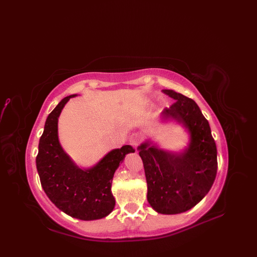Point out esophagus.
<instances>
[{"instance_id":"obj_1","label":"esophagus","mask_w":257,"mask_h":257,"mask_svg":"<svg viewBox=\"0 0 257 257\" xmlns=\"http://www.w3.org/2000/svg\"><path fill=\"white\" fill-rule=\"evenodd\" d=\"M129 141H130V145H132L133 147H138L141 144L142 140H141V137L139 136V134L134 133V134H132V136L130 137Z\"/></svg>"}]
</instances>
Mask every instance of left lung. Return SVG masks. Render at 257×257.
<instances>
[{"label":"left lung","mask_w":257,"mask_h":257,"mask_svg":"<svg viewBox=\"0 0 257 257\" xmlns=\"http://www.w3.org/2000/svg\"><path fill=\"white\" fill-rule=\"evenodd\" d=\"M175 101L163 111L191 132V144L181 154L161 151L149 144L138 149L148 185L147 199L159 213L176 214L191 209L205 197L218 170L217 147L208 120L196 102L174 90L164 89Z\"/></svg>","instance_id":"8db88e82"}]
</instances>
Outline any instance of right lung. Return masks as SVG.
<instances>
[{"label": "right lung", "mask_w": 257, "mask_h": 257, "mask_svg": "<svg viewBox=\"0 0 257 257\" xmlns=\"http://www.w3.org/2000/svg\"><path fill=\"white\" fill-rule=\"evenodd\" d=\"M75 94L65 97L48 115L38 145L36 168L49 199L73 218L91 221L109 214L115 200L111 183L125 155L136 150L129 145L112 150L91 169L81 170L73 164L59 144L57 123L63 106Z\"/></svg>", "instance_id": "add662e5"}]
</instances>
